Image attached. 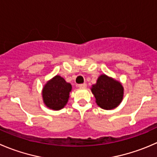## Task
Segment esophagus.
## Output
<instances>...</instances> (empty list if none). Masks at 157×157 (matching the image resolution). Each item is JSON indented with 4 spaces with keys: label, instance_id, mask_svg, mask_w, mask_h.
<instances>
[{
    "label": "esophagus",
    "instance_id": "1",
    "mask_svg": "<svg viewBox=\"0 0 157 157\" xmlns=\"http://www.w3.org/2000/svg\"><path fill=\"white\" fill-rule=\"evenodd\" d=\"M78 86L80 88H86V83H81V84H79Z\"/></svg>",
    "mask_w": 157,
    "mask_h": 157
}]
</instances>
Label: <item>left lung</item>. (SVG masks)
Segmentation results:
<instances>
[{"instance_id": "left-lung-1", "label": "left lung", "mask_w": 157, "mask_h": 157, "mask_svg": "<svg viewBox=\"0 0 157 157\" xmlns=\"http://www.w3.org/2000/svg\"><path fill=\"white\" fill-rule=\"evenodd\" d=\"M96 103L104 109H112L121 103L124 96V87L120 82L103 74L99 77L97 83L91 88Z\"/></svg>"}]
</instances>
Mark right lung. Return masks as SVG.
<instances>
[{
  "label": "right lung",
  "instance_id": "1",
  "mask_svg": "<svg viewBox=\"0 0 157 157\" xmlns=\"http://www.w3.org/2000/svg\"><path fill=\"white\" fill-rule=\"evenodd\" d=\"M71 84L67 83L60 76H55L46 83L42 95L44 103L48 107L58 110L64 107L71 91Z\"/></svg>",
  "mask_w": 157,
  "mask_h": 157
}]
</instances>
